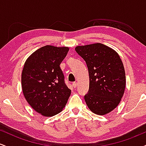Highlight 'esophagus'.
Returning <instances> with one entry per match:
<instances>
[{
    "mask_svg": "<svg viewBox=\"0 0 146 146\" xmlns=\"http://www.w3.org/2000/svg\"><path fill=\"white\" fill-rule=\"evenodd\" d=\"M77 86H78V83H77V82H73V86L74 87V88H76Z\"/></svg>",
    "mask_w": 146,
    "mask_h": 146,
    "instance_id": "34e87169",
    "label": "esophagus"
}]
</instances>
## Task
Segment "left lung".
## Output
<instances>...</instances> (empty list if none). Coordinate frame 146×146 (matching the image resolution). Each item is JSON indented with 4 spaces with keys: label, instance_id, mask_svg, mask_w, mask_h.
<instances>
[{
    "label": "left lung",
    "instance_id": "obj_1",
    "mask_svg": "<svg viewBox=\"0 0 146 146\" xmlns=\"http://www.w3.org/2000/svg\"><path fill=\"white\" fill-rule=\"evenodd\" d=\"M75 51L86 62L89 90L84 95L88 108L99 115L108 114L121 101L125 86V74L119 56L101 44L78 46Z\"/></svg>",
    "mask_w": 146,
    "mask_h": 146
}]
</instances>
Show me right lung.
<instances>
[{"label":"right lung","mask_w":146,"mask_h":146,"mask_svg":"<svg viewBox=\"0 0 146 146\" xmlns=\"http://www.w3.org/2000/svg\"><path fill=\"white\" fill-rule=\"evenodd\" d=\"M68 50L66 46L46 45L33 52L24 64L21 78L23 94L33 109L43 116L60 113L71 95L60 67Z\"/></svg>","instance_id":"1"}]
</instances>
